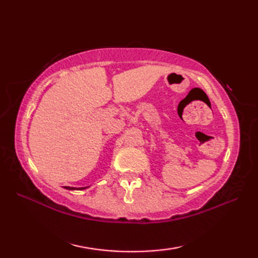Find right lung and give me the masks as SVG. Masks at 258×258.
I'll return each mask as SVG.
<instances>
[{"label": "right lung", "mask_w": 258, "mask_h": 258, "mask_svg": "<svg viewBox=\"0 0 258 258\" xmlns=\"http://www.w3.org/2000/svg\"><path fill=\"white\" fill-rule=\"evenodd\" d=\"M87 187H89V186H86V187H70V186H64V188L70 189V190H74V189H76V190H82V189H85V188H87Z\"/></svg>", "instance_id": "right-lung-1"}]
</instances>
